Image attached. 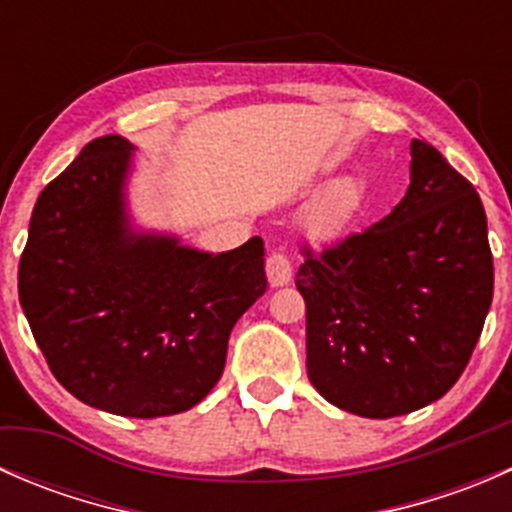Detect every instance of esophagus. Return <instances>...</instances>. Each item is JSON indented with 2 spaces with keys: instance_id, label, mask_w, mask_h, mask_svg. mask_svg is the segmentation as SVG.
I'll list each match as a JSON object with an SVG mask.
<instances>
[{
  "instance_id": "esophagus-1",
  "label": "esophagus",
  "mask_w": 512,
  "mask_h": 512,
  "mask_svg": "<svg viewBox=\"0 0 512 512\" xmlns=\"http://www.w3.org/2000/svg\"><path fill=\"white\" fill-rule=\"evenodd\" d=\"M267 280L272 287H285L292 282V262L285 252H270L267 257Z\"/></svg>"
}]
</instances>
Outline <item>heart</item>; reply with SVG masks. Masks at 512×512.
Returning a JSON list of instances; mask_svg holds the SVG:
<instances>
[{"label": "heart", "instance_id": "b5f03b06", "mask_svg": "<svg viewBox=\"0 0 512 512\" xmlns=\"http://www.w3.org/2000/svg\"><path fill=\"white\" fill-rule=\"evenodd\" d=\"M356 205H359V188L354 183H342L334 190H329L324 195L322 203L314 208L312 213V225L319 232H332L337 227H342L349 220V215L354 213Z\"/></svg>", "mask_w": 512, "mask_h": 512}]
</instances>
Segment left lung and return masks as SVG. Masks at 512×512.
<instances>
[{"label":"left lung","mask_w":512,"mask_h":512,"mask_svg":"<svg viewBox=\"0 0 512 512\" xmlns=\"http://www.w3.org/2000/svg\"><path fill=\"white\" fill-rule=\"evenodd\" d=\"M302 252L307 374L329 404L404 416L456 384L493 299V255L476 188L436 148L411 141V185L384 220Z\"/></svg>","instance_id":"left-lung-1"}]
</instances>
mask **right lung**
I'll use <instances>...</instances> for the list:
<instances>
[{
  "mask_svg": "<svg viewBox=\"0 0 512 512\" xmlns=\"http://www.w3.org/2000/svg\"><path fill=\"white\" fill-rule=\"evenodd\" d=\"M133 146L86 143L41 190L19 260V302L51 374L116 416L180 414L225 369L237 319L265 294V245L200 252L136 232L126 185Z\"/></svg>",
  "mask_w": 512,
  "mask_h": 512,
  "instance_id": "add662e5",
  "label": "right lung"
}]
</instances>
